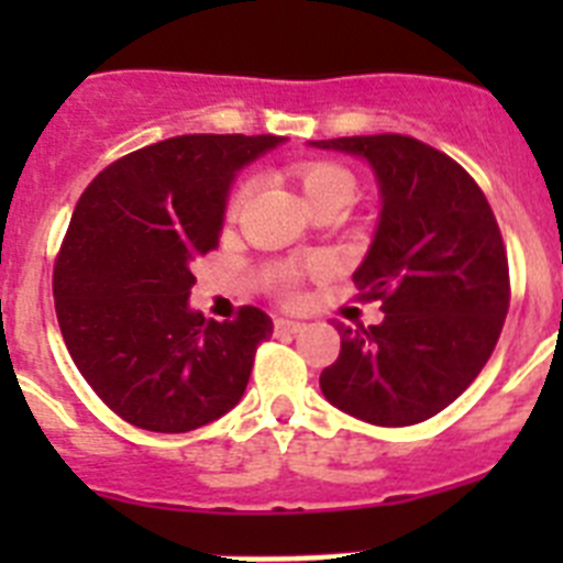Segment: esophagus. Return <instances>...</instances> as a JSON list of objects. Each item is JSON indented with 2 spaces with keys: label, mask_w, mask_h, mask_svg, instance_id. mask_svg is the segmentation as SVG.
<instances>
[{
  "label": "esophagus",
  "mask_w": 563,
  "mask_h": 563,
  "mask_svg": "<svg viewBox=\"0 0 563 563\" xmlns=\"http://www.w3.org/2000/svg\"><path fill=\"white\" fill-rule=\"evenodd\" d=\"M305 330H307L305 321H292V318H276L278 335H298V332H305Z\"/></svg>",
  "instance_id": "obj_1"
}]
</instances>
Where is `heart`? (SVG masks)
Instances as JSON below:
<instances>
[{"mask_svg":"<svg viewBox=\"0 0 563 563\" xmlns=\"http://www.w3.org/2000/svg\"><path fill=\"white\" fill-rule=\"evenodd\" d=\"M296 180L301 186V194H305L307 206H318V202L327 200H343L346 206L355 197V174L350 168H343L341 163H305V166L296 168ZM247 197V186L239 188L236 194L231 197V206H228V213H236L242 208Z\"/></svg>","mask_w":563,"mask_h":563,"instance_id":"b5f03b06","label":"heart"}]
</instances>
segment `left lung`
Masks as SVG:
<instances>
[{"mask_svg": "<svg viewBox=\"0 0 563 563\" xmlns=\"http://www.w3.org/2000/svg\"><path fill=\"white\" fill-rule=\"evenodd\" d=\"M310 146L369 163L380 194L375 236L352 278L366 298H383V321L335 327L341 355L321 372V391L372 426L429 420L474 383L510 307L494 211L460 163L406 134Z\"/></svg>", "mask_w": 563, "mask_h": 563, "instance_id": "obj_1", "label": "left lung"}]
</instances>
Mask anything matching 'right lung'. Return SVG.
<instances>
[{"label": "right lung", "mask_w": 563, "mask_h": 563, "mask_svg": "<svg viewBox=\"0 0 563 563\" xmlns=\"http://www.w3.org/2000/svg\"><path fill=\"white\" fill-rule=\"evenodd\" d=\"M282 143L168 137L114 161L81 194L53 273L58 327L84 380L137 429L194 431L245 395L271 316L194 310L191 265L220 242L236 174Z\"/></svg>", "instance_id": "right-lung-1"}]
</instances>
